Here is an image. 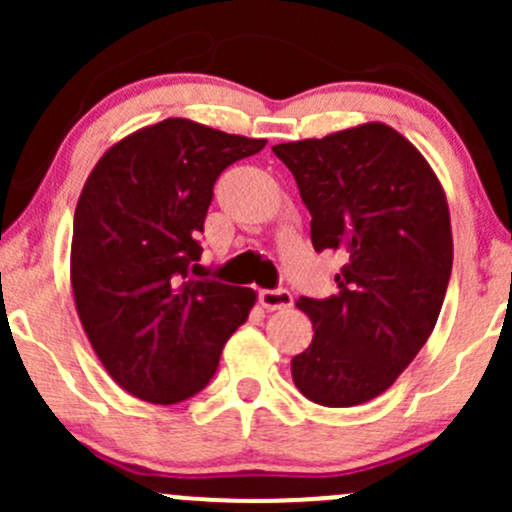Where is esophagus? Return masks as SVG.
<instances>
[{"instance_id": "obj_1", "label": "esophagus", "mask_w": 512, "mask_h": 512, "mask_svg": "<svg viewBox=\"0 0 512 512\" xmlns=\"http://www.w3.org/2000/svg\"><path fill=\"white\" fill-rule=\"evenodd\" d=\"M260 304L265 309H270V312H275V309H287L292 307V294H289L287 289H262Z\"/></svg>"}]
</instances>
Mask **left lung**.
<instances>
[{
  "mask_svg": "<svg viewBox=\"0 0 512 512\" xmlns=\"http://www.w3.org/2000/svg\"><path fill=\"white\" fill-rule=\"evenodd\" d=\"M312 215L314 250L344 255L327 299L299 297L312 344L292 359L294 386L347 409L384 394L441 314L453 267L446 193L421 151L379 121L280 143Z\"/></svg>",
  "mask_w": 512,
  "mask_h": 512,
  "instance_id": "left-lung-1",
  "label": "left lung"
}]
</instances>
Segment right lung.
I'll return each mask as SVG.
<instances>
[{
	"label": "right lung",
	"instance_id": "obj_1",
	"mask_svg": "<svg viewBox=\"0 0 512 512\" xmlns=\"http://www.w3.org/2000/svg\"><path fill=\"white\" fill-rule=\"evenodd\" d=\"M265 143L165 118L113 143L86 178L71 237L76 312L103 369L136 399L170 406L203 391L255 307V289L188 272L215 180Z\"/></svg>",
	"mask_w": 512,
	"mask_h": 512
}]
</instances>
